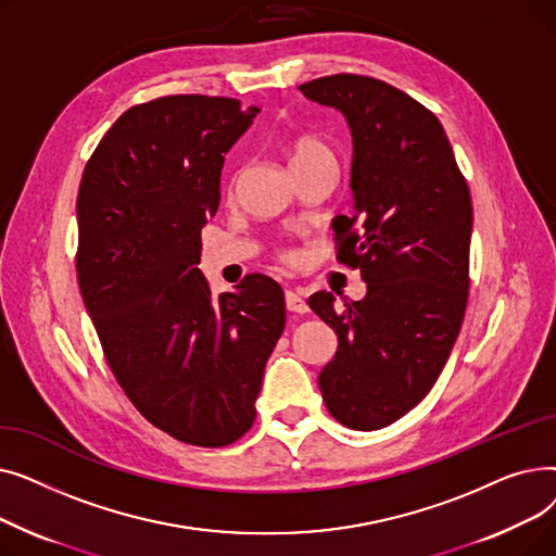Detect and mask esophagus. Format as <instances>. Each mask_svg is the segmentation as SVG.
<instances>
[{"label":"esophagus","mask_w":556,"mask_h":556,"mask_svg":"<svg viewBox=\"0 0 556 556\" xmlns=\"http://www.w3.org/2000/svg\"><path fill=\"white\" fill-rule=\"evenodd\" d=\"M286 308L290 313H306L308 311V304L302 298L300 290H286Z\"/></svg>","instance_id":"esophagus-1"}]
</instances>
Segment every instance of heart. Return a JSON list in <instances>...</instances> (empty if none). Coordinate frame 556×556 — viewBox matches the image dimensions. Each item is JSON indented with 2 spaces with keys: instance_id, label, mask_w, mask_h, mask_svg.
I'll use <instances>...</instances> for the list:
<instances>
[{
  "instance_id": "b5f03b06",
  "label": "heart",
  "mask_w": 556,
  "mask_h": 556,
  "mask_svg": "<svg viewBox=\"0 0 556 556\" xmlns=\"http://www.w3.org/2000/svg\"><path fill=\"white\" fill-rule=\"evenodd\" d=\"M319 157H331V151L315 137H300L295 141H290V146H288V160L293 168L302 166L306 162L319 160Z\"/></svg>"
}]
</instances>
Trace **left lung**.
Segmentation results:
<instances>
[{"instance_id":"obj_1","label":"left lung","mask_w":556,"mask_h":556,"mask_svg":"<svg viewBox=\"0 0 556 556\" xmlns=\"http://www.w3.org/2000/svg\"><path fill=\"white\" fill-rule=\"evenodd\" d=\"M344 114L354 139V216H336L338 261L361 268L367 295L308 306L338 336L319 390L354 430L394 424L430 392L457 340L469 300L473 207L437 116L396 87L356 74L300 85Z\"/></svg>"}]
</instances>
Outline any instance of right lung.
<instances>
[{
    "label": "right lung",
    "instance_id": "1",
    "mask_svg": "<svg viewBox=\"0 0 556 556\" xmlns=\"http://www.w3.org/2000/svg\"><path fill=\"white\" fill-rule=\"evenodd\" d=\"M256 114L200 94L135 105L99 141L76 200L78 286L114 378L153 426L204 448L252 428L286 325L275 279L248 275L212 298L195 268L225 153Z\"/></svg>",
    "mask_w": 556,
    "mask_h": 556
}]
</instances>
